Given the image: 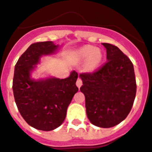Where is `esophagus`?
<instances>
[{"instance_id":"34e87169","label":"esophagus","mask_w":152,"mask_h":152,"mask_svg":"<svg viewBox=\"0 0 152 152\" xmlns=\"http://www.w3.org/2000/svg\"><path fill=\"white\" fill-rule=\"evenodd\" d=\"M76 85H77V87H78V88H80V87L82 86V79L80 78V77H77V82H76Z\"/></svg>"}]
</instances>
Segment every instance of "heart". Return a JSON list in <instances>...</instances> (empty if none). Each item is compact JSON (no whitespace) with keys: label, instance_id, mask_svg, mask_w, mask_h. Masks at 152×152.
<instances>
[{"label":"heart","instance_id":"1","mask_svg":"<svg viewBox=\"0 0 152 152\" xmlns=\"http://www.w3.org/2000/svg\"><path fill=\"white\" fill-rule=\"evenodd\" d=\"M77 57L81 60H86L85 67L87 70L93 71L99 66L103 59L101 51L93 46H86L77 52Z\"/></svg>","mask_w":152,"mask_h":152}]
</instances>
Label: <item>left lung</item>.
<instances>
[{"label": "left lung", "instance_id": "8db88e82", "mask_svg": "<svg viewBox=\"0 0 152 152\" xmlns=\"http://www.w3.org/2000/svg\"><path fill=\"white\" fill-rule=\"evenodd\" d=\"M107 61L93 72L82 73L80 90L86 97V114L94 126L110 128L130 112L137 93L133 64L117 46L103 43Z\"/></svg>", "mask_w": 152, "mask_h": 152}]
</instances>
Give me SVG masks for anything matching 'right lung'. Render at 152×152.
<instances>
[{
  "mask_svg": "<svg viewBox=\"0 0 152 152\" xmlns=\"http://www.w3.org/2000/svg\"><path fill=\"white\" fill-rule=\"evenodd\" d=\"M57 48L52 42L32 44L15 66L12 89L16 106L28 124L39 130H53L64 122L69 104L78 91L75 70L64 79L30 78V72L40 57L53 54Z\"/></svg>",
  "mask_w": 152,
  "mask_h": 152,
  "instance_id": "obj_1",
  "label": "right lung"
}]
</instances>
